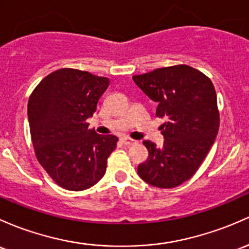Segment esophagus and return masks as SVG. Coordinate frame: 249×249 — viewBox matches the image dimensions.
Returning a JSON list of instances; mask_svg holds the SVG:
<instances>
[{
	"mask_svg": "<svg viewBox=\"0 0 249 249\" xmlns=\"http://www.w3.org/2000/svg\"><path fill=\"white\" fill-rule=\"evenodd\" d=\"M122 142L125 144L126 146H131V145H136V144L138 143L137 141H135V139H131L129 137H123L122 138Z\"/></svg>",
	"mask_w": 249,
	"mask_h": 249,
	"instance_id": "1",
	"label": "esophagus"
}]
</instances>
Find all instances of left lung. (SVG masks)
<instances>
[{"instance_id":"8db88e82","label":"left lung","mask_w":249,"mask_h":249,"mask_svg":"<svg viewBox=\"0 0 249 249\" xmlns=\"http://www.w3.org/2000/svg\"><path fill=\"white\" fill-rule=\"evenodd\" d=\"M133 81L158 104L156 116L164 143L145 141L149 157L138 165L143 181L169 189L188 181L209 152L220 126L216 92L203 73L187 65L157 68L132 76Z\"/></svg>"}]
</instances>
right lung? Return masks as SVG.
I'll list each match as a JSON object with an SVG mask.
<instances>
[{
	"instance_id": "1",
	"label": "right lung",
	"mask_w": 249,
	"mask_h": 249,
	"mask_svg": "<svg viewBox=\"0 0 249 249\" xmlns=\"http://www.w3.org/2000/svg\"><path fill=\"white\" fill-rule=\"evenodd\" d=\"M110 80L84 71L61 68L35 87L28 122L37 160L60 187L80 191L103 178L118 138L98 135L87 119Z\"/></svg>"
}]
</instances>
